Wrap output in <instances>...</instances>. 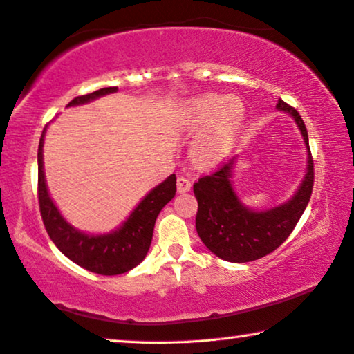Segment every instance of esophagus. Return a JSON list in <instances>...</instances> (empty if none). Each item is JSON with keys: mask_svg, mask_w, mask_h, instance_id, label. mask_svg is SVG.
Wrapping results in <instances>:
<instances>
[{"mask_svg": "<svg viewBox=\"0 0 354 354\" xmlns=\"http://www.w3.org/2000/svg\"><path fill=\"white\" fill-rule=\"evenodd\" d=\"M177 189H178V193L189 192V189H192V182H189L187 177H178L177 178Z\"/></svg>", "mask_w": 354, "mask_h": 354, "instance_id": "34e87169", "label": "esophagus"}]
</instances>
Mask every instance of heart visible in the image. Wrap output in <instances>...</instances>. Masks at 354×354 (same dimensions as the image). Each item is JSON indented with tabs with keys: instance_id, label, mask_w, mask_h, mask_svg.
Listing matches in <instances>:
<instances>
[{
	"instance_id": "obj_1",
	"label": "heart",
	"mask_w": 354,
	"mask_h": 354,
	"mask_svg": "<svg viewBox=\"0 0 354 354\" xmlns=\"http://www.w3.org/2000/svg\"><path fill=\"white\" fill-rule=\"evenodd\" d=\"M245 120V107L239 97L203 95L183 109L180 127L189 133L206 128L192 145L193 160L201 166H214L230 153Z\"/></svg>"
}]
</instances>
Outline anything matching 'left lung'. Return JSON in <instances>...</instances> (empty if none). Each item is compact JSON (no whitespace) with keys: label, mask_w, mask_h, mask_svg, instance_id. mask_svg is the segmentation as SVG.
I'll use <instances>...</instances> for the list:
<instances>
[{"label":"left lung","mask_w":354,"mask_h":354,"mask_svg":"<svg viewBox=\"0 0 354 354\" xmlns=\"http://www.w3.org/2000/svg\"><path fill=\"white\" fill-rule=\"evenodd\" d=\"M277 109L295 117L308 149L306 178L292 199L264 212L243 207L230 180L234 160L221 162L218 169L193 185L198 199L196 231L212 253L230 263H248L279 248L296 227L312 196L315 171L306 124L296 109L285 101L279 100Z\"/></svg>","instance_id":"1"}]
</instances>
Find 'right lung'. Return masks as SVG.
Masks as SVG:
<instances>
[{
  "label": "right lung",
  "instance_id": "obj_1",
  "mask_svg": "<svg viewBox=\"0 0 354 354\" xmlns=\"http://www.w3.org/2000/svg\"><path fill=\"white\" fill-rule=\"evenodd\" d=\"M117 91V86L96 90L93 93L74 97L68 106H79L93 101L96 97ZM46 128L42 131L37 147V201L42 221L52 242L64 257L90 272L101 275H118L136 268L149 252L156 216L161 209L176 196V174L140 201L138 207L123 223L120 230L102 236H88L73 226L59 214L48 196L44 169H42V145H44Z\"/></svg>",
  "mask_w": 354,
  "mask_h": 354
}]
</instances>
